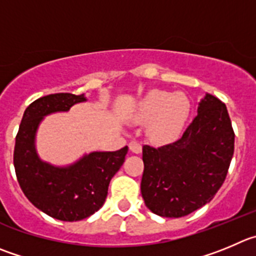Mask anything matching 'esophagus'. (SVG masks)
Listing matches in <instances>:
<instances>
[{"instance_id": "1", "label": "esophagus", "mask_w": 256, "mask_h": 256, "mask_svg": "<svg viewBox=\"0 0 256 256\" xmlns=\"http://www.w3.org/2000/svg\"><path fill=\"white\" fill-rule=\"evenodd\" d=\"M128 148H130V150L134 152V154H140V152H142V145H140L138 142H131L130 144H128Z\"/></svg>"}]
</instances>
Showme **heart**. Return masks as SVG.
<instances>
[{"mask_svg": "<svg viewBox=\"0 0 256 256\" xmlns=\"http://www.w3.org/2000/svg\"><path fill=\"white\" fill-rule=\"evenodd\" d=\"M190 111V102L183 93L152 90L138 102L131 114L132 124L148 125V138L155 144L176 140L184 128Z\"/></svg>", "mask_w": 256, "mask_h": 256, "instance_id": "b5f03b06", "label": "heart"}]
</instances>
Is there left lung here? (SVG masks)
<instances>
[{
    "label": "left lung",
    "mask_w": 256,
    "mask_h": 256,
    "mask_svg": "<svg viewBox=\"0 0 256 256\" xmlns=\"http://www.w3.org/2000/svg\"><path fill=\"white\" fill-rule=\"evenodd\" d=\"M234 144L226 104L206 93L180 139L142 148L145 206L158 216L178 218L208 204L225 180Z\"/></svg>",
    "instance_id": "obj_1"
}]
</instances>
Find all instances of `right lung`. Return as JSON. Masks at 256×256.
<instances>
[{
  "mask_svg": "<svg viewBox=\"0 0 256 256\" xmlns=\"http://www.w3.org/2000/svg\"><path fill=\"white\" fill-rule=\"evenodd\" d=\"M86 101L84 94L44 96L25 110L16 136L14 166L21 190L36 208L60 221L87 218L104 206L110 182L128 150L125 146L116 152H92L64 166L42 160L36 150V132L45 116L66 112Z\"/></svg>",
  "mask_w": 256,
  "mask_h": 256,
  "instance_id": "1",
  "label": "right lung"
}]
</instances>
